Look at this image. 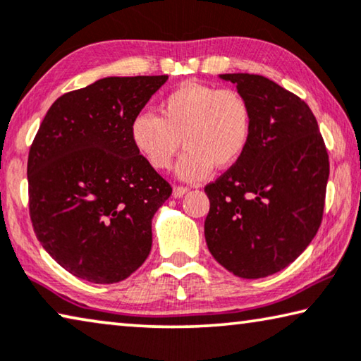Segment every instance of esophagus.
<instances>
[{
	"label": "esophagus",
	"instance_id": "1",
	"mask_svg": "<svg viewBox=\"0 0 361 361\" xmlns=\"http://www.w3.org/2000/svg\"><path fill=\"white\" fill-rule=\"evenodd\" d=\"M187 192H188L187 187H184V185H176V187L173 188V197H174V198H180V197H184Z\"/></svg>",
	"mask_w": 361,
	"mask_h": 361
}]
</instances>
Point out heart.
I'll return each instance as SVG.
<instances>
[{
  "mask_svg": "<svg viewBox=\"0 0 361 361\" xmlns=\"http://www.w3.org/2000/svg\"><path fill=\"white\" fill-rule=\"evenodd\" d=\"M253 134L248 99L232 88L188 80L159 102V116L138 113L130 124L137 152L154 169H168L179 152L176 173L184 180L204 179L213 168L227 169L243 157Z\"/></svg>",
  "mask_w": 361,
  "mask_h": 361,
  "instance_id": "obj_1",
  "label": "heart"
}]
</instances>
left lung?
<instances>
[{
    "label": "left lung",
    "instance_id": "8db88e82",
    "mask_svg": "<svg viewBox=\"0 0 361 361\" xmlns=\"http://www.w3.org/2000/svg\"><path fill=\"white\" fill-rule=\"evenodd\" d=\"M253 111L250 145L204 187V238L216 262L243 279L284 269L313 240L323 219L329 157L303 99L255 74H221Z\"/></svg>",
    "mask_w": 361,
    "mask_h": 361
}]
</instances>
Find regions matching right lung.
<instances>
[{"mask_svg":"<svg viewBox=\"0 0 361 361\" xmlns=\"http://www.w3.org/2000/svg\"><path fill=\"white\" fill-rule=\"evenodd\" d=\"M168 75L104 77L51 104L29 152V212L43 248L93 284L124 281L152 250V219L173 188L130 138Z\"/></svg>","mask_w":361,"mask_h":361,"instance_id":"obj_1","label":"right lung"}]
</instances>
